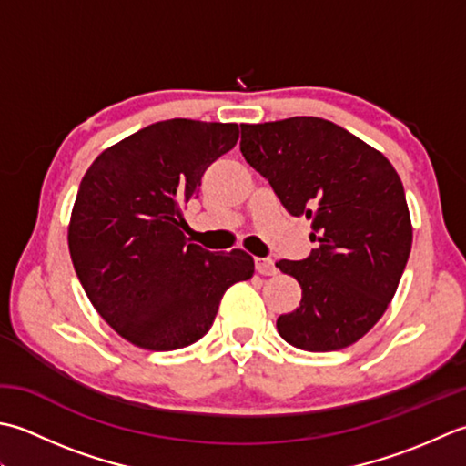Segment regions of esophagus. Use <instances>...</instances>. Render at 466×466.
Listing matches in <instances>:
<instances>
[{
  "label": "esophagus",
  "instance_id": "esophagus-1",
  "mask_svg": "<svg viewBox=\"0 0 466 466\" xmlns=\"http://www.w3.org/2000/svg\"><path fill=\"white\" fill-rule=\"evenodd\" d=\"M255 269H258V273L261 275H273L275 271H278V268H275V263L271 258H258L255 259Z\"/></svg>",
  "mask_w": 466,
  "mask_h": 466
}]
</instances>
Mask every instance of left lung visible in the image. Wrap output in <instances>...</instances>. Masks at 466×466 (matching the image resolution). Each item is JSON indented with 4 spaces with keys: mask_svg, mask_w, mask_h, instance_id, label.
I'll list each match as a JSON object with an SVG mask.
<instances>
[{
    "mask_svg": "<svg viewBox=\"0 0 466 466\" xmlns=\"http://www.w3.org/2000/svg\"><path fill=\"white\" fill-rule=\"evenodd\" d=\"M241 153L293 217L311 221L309 258L275 265L301 286L278 318L308 352L352 346L384 316L412 247L402 180L382 153L334 122L293 116L241 125Z\"/></svg>",
    "mask_w": 466,
    "mask_h": 466,
    "instance_id": "8db88e82",
    "label": "left lung"
}]
</instances>
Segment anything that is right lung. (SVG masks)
I'll use <instances>...</instances> for the list:
<instances>
[{
    "instance_id": "add662e5",
    "label": "right lung",
    "mask_w": 466,
    "mask_h": 466,
    "mask_svg": "<svg viewBox=\"0 0 466 466\" xmlns=\"http://www.w3.org/2000/svg\"><path fill=\"white\" fill-rule=\"evenodd\" d=\"M239 127L173 118L104 150L84 175L68 227L76 275L92 306L130 344L170 352L213 326L223 293L249 279L243 249L188 243L183 207Z\"/></svg>"
}]
</instances>
